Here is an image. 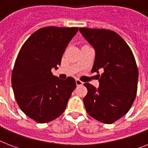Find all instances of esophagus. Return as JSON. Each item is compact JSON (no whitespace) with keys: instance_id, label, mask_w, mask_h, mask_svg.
<instances>
[{"instance_id":"34e87169","label":"esophagus","mask_w":148,"mask_h":148,"mask_svg":"<svg viewBox=\"0 0 148 148\" xmlns=\"http://www.w3.org/2000/svg\"><path fill=\"white\" fill-rule=\"evenodd\" d=\"M83 84H84L83 82L80 81V80H78V79H77V80H76V84H77V86H81V85H82Z\"/></svg>"}]
</instances>
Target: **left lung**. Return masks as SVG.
I'll return each mask as SVG.
<instances>
[{"label":"left lung","instance_id":"left-lung-1","mask_svg":"<svg viewBox=\"0 0 148 148\" xmlns=\"http://www.w3.org/2000/svg\"><path fill=\"white\" fill-rule=\"evenodd\" d=\"M81 34L95 51L91 72L99 75V88L84 85L88 94L84 97L90 116L104 124H112L131 109L138 90V71L131 48L114 31L81 27Z\"/></svg>","mask_w":148,"mask_h":148}]
</instances>
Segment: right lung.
Segmentation results:
<instances>
[{
	"label": "right lung",
	"mask_w": 148,
	"mask_h": 148,
	"mask_svg": "<svg viewBox=\"0 0 148 148\" xmlns=\"http://www.w3.org/2000/svg\"><path fill=\"white\" fill-rule=\"evenodd\" d=\"M78 27H43L32 34L19 51L11 75L14 97L21 110L38 123L62 114L76 88L73 77L53 75L67 45Z\"/></svg>",
	"instance_id": "right-lung-1"
}]
</instances>
